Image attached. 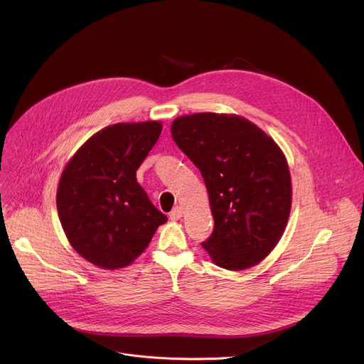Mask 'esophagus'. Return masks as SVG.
Segmentation results:
<instances>
[{"label": "esophagus", "instance_id": "obj_1", "mask_svg": "<svg viewBox=\"0 0 364 364\" xmlns=\"http://www.w3.org/2000/svg\"><path fill=\"white\" fill-rule=\"evenodd\" d=\"M181 215H183V209H181L180 206H176V208L172 209V211L169 213V218H171L172 221H177V220H180V218H181Z\"/></svg>", "mask_w": 364, "mask_h": 364}]
</instances>
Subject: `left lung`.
<instances>
[{
    "label": "left lung",
    "instance_id": "left-lung-1",
    "mask_svg": "<svg viewBox=\"0 0 364 364\" xmlns=\"http://www.w3.org/2000/svg\"><path fill=\"white\" fill-rule=\"evenodd\" d=\"M172 140L200 171L214 230L202 246L227 270H245L269 255L288 223V162L264 131L236 114L195 113L171 125Z\"/></svg>",
    "mask_w": 364,
    "mask_h": 364
}]
</instances>
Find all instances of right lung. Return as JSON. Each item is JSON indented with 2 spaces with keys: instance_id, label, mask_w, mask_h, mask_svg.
<instances>
[{
  "instance_id": "1",
  "label": "right lung",
  "mask_w": 364,
  "mask_h": 364,
  "mask_svg": "<svg viewBox=\"0 0 364 364\" xmlns=\"http://www.w3.org/2000/svg\"><path fill=\"white\" fill-rule=\"evenodd\" d=\"M161 131L158 121L106 127L75 153L60 177L55 202L66 237L100 269L129 265L168 220L136 178Z\"/></svg>"
}]
</instances>
